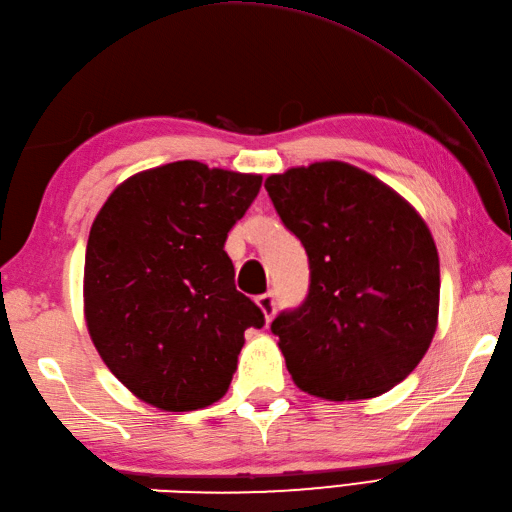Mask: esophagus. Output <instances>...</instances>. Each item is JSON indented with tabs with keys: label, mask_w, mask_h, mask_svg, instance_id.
Masks as SVG:
<instances>
[{
	"label": "esophagus",
	"mask_w": 512,
	"mask_h": 512,
	"mask_svg": "<svg viewBox=\"0 0 512 512\" xmlns=\"http://www.w3.org/2000/svg\"><path fill=\"white\" fill-rule=\"evenodd\" d=\"M255 301H257V306L262 308L264 317H266V323L273 321L275 312H277V299H275L273 292H266V295H259Z\"/></svg>",
	"instance_id": "obj_1"
}]
</instances>
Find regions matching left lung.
I'll return each mask as SVG.
<instances>
[{
  "instance_id": "8db88e82",
  "label": "left lung",
  "mask_w": 512,
  "mask_h": 512,
  "mask_svg": "<svg viewBox=\"0 0 512 512\" xmlns=\"http://www.w3.org/2000/svg\"><path fill=\"white\" fill-rule=\"evenodd\" d=\"M264 187L310 264L306 299L270 325L292 380L328 400L385 394L436 334L440 262L427 224L394 189L339 160Z\"/></svg>"
}]
</instances>
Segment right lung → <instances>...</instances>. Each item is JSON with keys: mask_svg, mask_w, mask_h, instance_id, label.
<instances>
[{"mask_svg": "<svg viewBox=\"0 0 512 512\" xmlns=\"http://www.w3.org/2000/svg\"><path fill=\"white\" fill-rule=\"evenodd\" d=\"M262 176L180 160L107 198L85 250V321L110 372L140 400L193 411L220 400L264 312L235 288L228 231Z\"/></svg>", "mask_w": 512, "mask_h": 512, "instance_id": "add662e5", "label": "right lung"}]
</instances>
